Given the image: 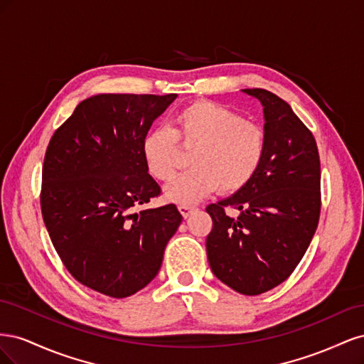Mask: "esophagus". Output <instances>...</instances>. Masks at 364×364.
Masks as SVG:
<instances>
[{"mask_svg": "<svg viewBox=\"0 0 364 364\" xmlns=\"http://www.w3.org/2000/svg\"><path fill=\"white\" fill-rule=\"evenodd\" d=\"M179 211H181V214L186 218V217L191 215L193 211H196V206H191V205H179Z\"/></svg>", "mask_w": 364, "mask_h": 364, "instance_id": "1", "label": "esophagus"}]
</instances>
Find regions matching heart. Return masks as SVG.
<instances>
[{
	"label": "heart",
	"instance_id": "b5f03b06",
	"mask_svg": "<svg viewBox=\"0 0 364 364\" xmlns=\"http://www.w3.org/2000/svg\"><path fill=\"white\" fill-rule=\"evenodd\" d=\"M191 151V170L165 190V199L193 205L220 190L234 193L246 186L259 170L267 138L258 126L245 121L226 106L196 102L182 107L171 119V130L158 127L142 139V158L153 178L168 182Z\"/></svg>",
	"mask_w": 364,
	"mask_h": 364
}]
</instances>
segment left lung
Instances as JSON below:
<instances>
[{
  "instance_id": "1",
  "label": "left lung",
  "mask_w": 364,
  "mask_h": 364,
  "mask_svg": "<svg viewBox=\"0 0 364 364\" xmlns=\"http://www.w3.org/2000/svg\"><path fill=\"white\" fill-rule=\"evenodd\" d=\"M241 91L262 105L267 149L246 186L206 206L213 218L206 255L228 287L257 296L287 279L311 243L321 215V161L313 134L289 103L259 87ZM226 207L239 217L229 218Z\"/></svg>"
}]
</instances>
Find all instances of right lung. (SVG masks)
<instances>
[{
	"mask_svg": "<svg viewBox=\"0 0 364 364\" xmlns=\"http://www.w3.org/2000/svg\"><path fill=\"white\" fill-rule=\"evenodd\" d=\"M176 94H98L54 132L42 168L41 209L53 246L80 284L117 297L156 277L182 215L176 205L142 209L161 188L142 139Z\"/></svg>",
	"mask_w": 364,
	"mask_h": 364,
	"instance_id": "1",
	"label": "right lung"
}]
</instances>
